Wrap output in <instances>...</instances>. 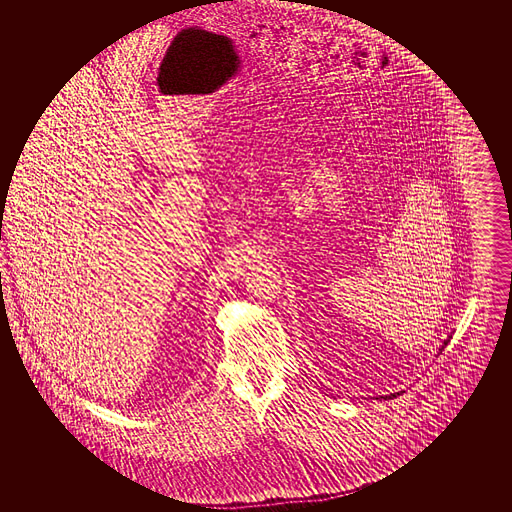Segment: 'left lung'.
<instances>
[{
    "instance_id": "obj_1",
    "label": "left lung",
    "mask_w": 512,
    "mask_h": 512,
    "mask_svg": "<svg viewBox=\"0 0 512 512\" xmlns=\"http://www.w3.org/2000/svg\"><path fill=\"white\" fill-rule=\"evenodd\" d=\"M445 345H447V341H445ZM396 396H400V392H396V394H390V396H385V400H392V398H396Z\"/></svg>"
}]
</instances>
